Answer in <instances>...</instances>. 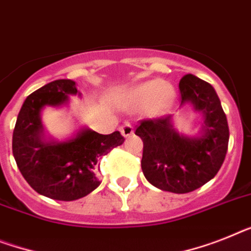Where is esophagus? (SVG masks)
<instances>
[{"instance_id": "34e87169", "label": "esophagus", "mask_w": 251, "mask_h": 251, "mask_svg": "<svg viewBox=\"0 0 251 251\" xmlns=\"http://www.w3.org/2000/svg\"><path fill=\"white\" fill-rule=\"evenodd\" d=\"M121 132H122V136L124 138L130 137L132 134H133V127L130 126V124H124L123 127L121 128Z\"/></svg>"}]
</instances>
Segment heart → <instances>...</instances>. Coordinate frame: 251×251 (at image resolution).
I'll return each instance as SVG.
<instances>
[{"mask_svg": "<svg viewBox=\"0 0 251 251\" xmlns=\"http://www.w3.org/2000/svg\"><path fill=\"white\" fill-rule=\"evenodd\" d=\"M176 97L175 87L165 83L163 79L145 80L134 86L129 92L130 102L138 107L146 106V114L154 119L163 118L172 110Z\"/></svg>", "mask_w": 251, "mask_h": 251, "instance_id": "heart-1", "label": "heart"}]
</instances>
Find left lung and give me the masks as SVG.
<instances>
[{
  "instance_id": "left-lung-1",
  "label": "left lung",
  "mask_w": 251,
  "mask_h": 251,
  "mask_svg": "<svg viewBox=\"0 0 251 251\" xmlns=\"http://www.w3.org/2000/svg\"><path fill=\"white\" fill-rule=\"evenodd\" d=\"M181 105L202 115L196 136L179 133L175 117L142 121L136 134L144 141L141 168L151 185L163 191L186 194L209 182L222 167L229 130L219 97L208 82L194 74L179 80Z\"/></svg>"
}]
</instances>
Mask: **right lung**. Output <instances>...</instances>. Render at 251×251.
<instances>
[{"instance_id": "right-lung-1", "label": "right lung", "mask_w": 251, "mask_h": 251, "mask_svg": "<svg viewBox=\"0 0 251 251\" xmlns=\"http://www.w3.org/2000/svg\"><path fill=\"white\" fill-rule=\"evenodd\" d=\"M80 97L72 79H57L30 93L23 103L12 134V154L19 171L39 195L73 201L99 187L97 160L124 138L118 130L100 134L82 127L65 140L47 136L42 123L45 107L69 105V96Z\"/></svg>"}]
</instances>
